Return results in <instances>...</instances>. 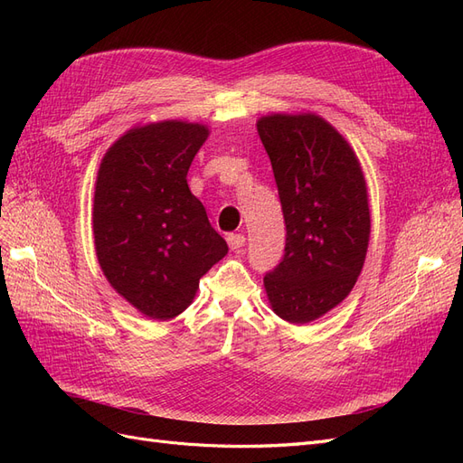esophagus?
<instances>
[{
    "mask_svg": "<svg viewBox=\"0 0 463 463\" xmlns=\"http://www.w3.org/2000/svg\"><path fill=\"white\" fill-rule=\"evenodd\" d=\"M228 245H230V249H233V250L241 249V247L245 245V235H243V233H230V235H228Z\"/></svg>",
    "mask_w": 463,
    "mask_h": 463,
    "instance_id": "34e87169",
    "label": "esophagus"
}]
</instances>
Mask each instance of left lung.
Wrapping results in <instances>:
<instances>
[{
    "label": "left lung",
    "mask_w": 463,
    "mask_h": 463,
    "mask_svg": "<svg viewBox=\"0 0 463 463\" xmlns=\"http://www.w3.org/2000/svg\"><path fill=\"white\" fill-rule=\"evenodd\" d=\"M286 222V253L266 272L272 311L293 325L317 320L354 289L367 257L371 213L354 148L315 114L257 121Z\"/></svg>",
    "instance_id": "left-lung-1"
}]
</instances>
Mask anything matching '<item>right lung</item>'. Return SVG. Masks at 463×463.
I'll return each mask as SVG.
<instances>
[{
  "instance_id": "obj_1",
  "label": "right lung",
  "mask_w": 463,
  "mask_h": 463,
  "mask_svg": "<svg viewBox=\"0 0 463 463\" xmlns=\"http://www.w3.org/2000/svg\"><path fill=\"white\" fill-rule=\"evenodd\" d=\"M206 137L201 123L138 125L108 148L96 175L98 264L109 286L154 320L184 313L199 279L228 255V243L187 185Z\"/></svg>"
}]
</instances>
